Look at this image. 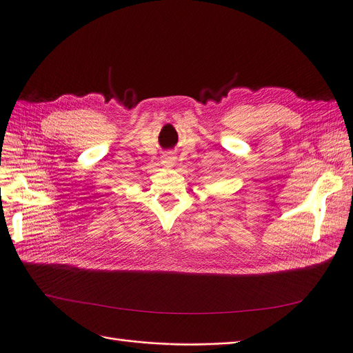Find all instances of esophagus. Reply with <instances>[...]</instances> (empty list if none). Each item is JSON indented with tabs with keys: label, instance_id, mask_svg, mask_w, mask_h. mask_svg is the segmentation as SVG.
Segmentation results:
<instances>
[{
	"label": "esophagus",
	"instance_id": "obj_1",
	"mask_svg": "<svg viewBox=\"0 0 353 353\" xmlns=\"http://www.w3.org/2000/svg\"><path fill=\"white\" fill-rule=\"evenodd\" d=\"M166 161L170 162V163H173V162H174V157H173V155H168V157H166Z\"/></svg>",
	"mask_w": 353,
	"mask_h": 353
}]
</instances>
